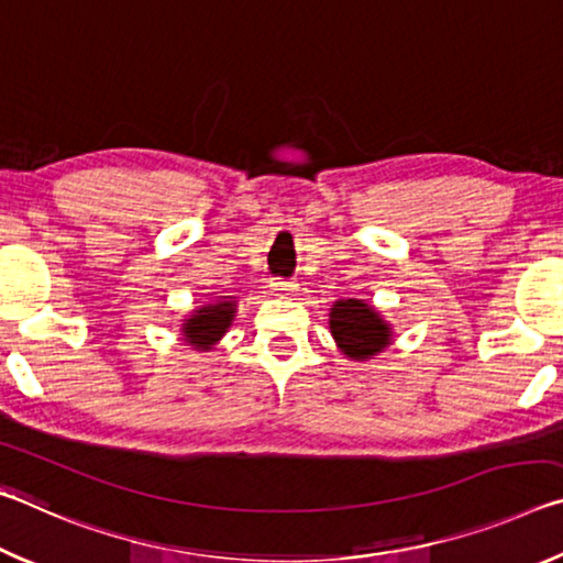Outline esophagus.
Listing matches in <instances>:
<instances>
[{"instance_id":"34e87169","label":"esophagus","mask_w":563,"mask_h":563,"mask_svg":"<svg viewBox=\"0 0 563 563\" xmlns=\"http://www.w3.org/2000/svg\"><path fill=\"white\" fill-rule=\"evenodd\" d=\"M271 290L278 292V295H292L295 290H298V283L288 280V278H273L271 280Z\"/></svg>"}]
</instances>
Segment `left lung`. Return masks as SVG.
I'll use <instances>...</instances> for the list:
<instances>
[{"mask_svg": "<svg viewBox=\"0 0 563 563\" xmlns=\"http://www.w3.org/2000/svg\"><path fill=\"white\" fill-rule=\"evenodd\" d=\"M330 332L352 360H367L389 345V328L362 300H338L330 312Z\"/></svg>", "mask_w": 563, "mask_h": 563, "instance_id": "left-lung-1", "label": "left lung"}]
</instances>
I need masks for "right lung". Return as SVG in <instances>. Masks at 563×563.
Masks as SVG:
<instances>
[{"label":"right lung","mask_w":563,"mask_h":563,"mask_svg":"<svg viewBox=\"0 0 563 563\" xmlns=\"http://www.w3.org/2000/svg\"><path fill=\"white\" fill-rule=\"evenodd\" d=\"M235 312L233 302H216L208 308L196 310V316L186 322V342L196 350H211L213 342L231 325Z\"/></svg>","instance_id":"1"}]
</instances>
